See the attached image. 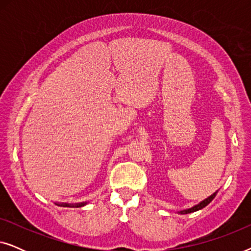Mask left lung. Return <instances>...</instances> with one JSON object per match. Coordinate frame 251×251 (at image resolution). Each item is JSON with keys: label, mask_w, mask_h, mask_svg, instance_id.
Here are the masks:
<instances>
[{"label": "left lung", "mask_w": 251, "mask_h": 251, "mask_svg": "<svg viewBox=\"0 0 251 251\" xmlns=\"http://www.w3.org/2000/svg\"><path fill=\"white\" fill-rule=\"evenodd\" d=\"M216 197V193H214L211 195V197H209L208 199H205L204 201H202V202H200V203L199 204H197V205H194V207H192L191 209H186V210H183V211H179L180 214H190V212H194V211H198V210H200V209H202V208H204L205 205H208L209 203H210V202L214 200V198Z\"/></svg>", "instance_id": "left-lung-1"}]
</instances>
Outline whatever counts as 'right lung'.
Here are the masks:
<instances>
[{
    "mask_svg": "<svg viewBox=\"0 0 251 251\" xmlns=\"http://www.w3.org/2000/svg\"><path fill=\"white\" fill-rule=\"evenodd\" d=\"M85 203H76V204H68V203H61L63 207H82V205H84ZM60 205V204H59Z\"/></svg>",
    "mask_w": 251,
    "mask_h": 251,
    "instance_id": "add662e5",
    "label": "right lung"
}]
</instances>
